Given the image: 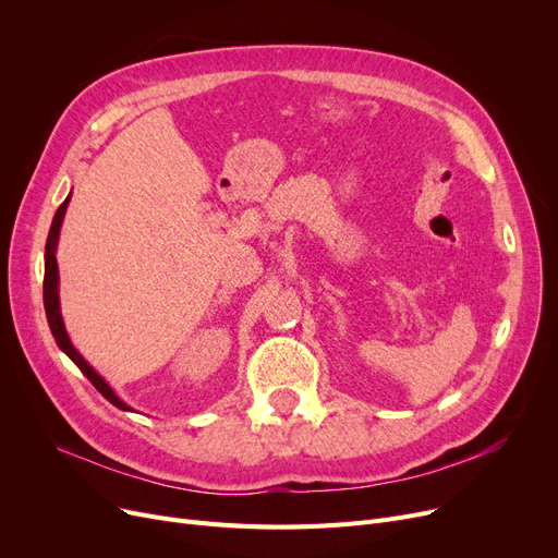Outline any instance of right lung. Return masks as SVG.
Returning a JSON list of instances; mask_svg holds the SVG:
<instances>
[{
    "label": "right lung",
    "mask_w": 558,
    "mask_h": 558,
    "mask_svg": "<svg viewBox=\"0 0 558 558\" xmlns=\"http://www.w3.org/2000/svg\"><path fill=\"white\" fill-rule=\"evenodd\" d=\"M70 198L72 194L61 203V208L56 210L53 215V221H51V228H49V238H47V246H45V312H47V324H49V330L58 343V348L63 350V353L81 368V373L90 379V383L95 385V389L110 402L114 404L117 409H122V412H131V407L117 396L110 385L106 383V379L87 364L78 350L72 345V339L65 330V324H63V314H61V296H58V262H56V248H58V238H61V226H63V219H65V210L70 205Z\"/></svg>",
    "instance_id": "right-lung-1"
}]
</instances>
